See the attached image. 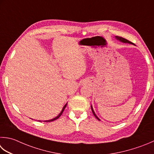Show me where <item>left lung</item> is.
I'll return each instance as SVG.
<instances>
[{
	"label": "left lung",
	"instance_id": "1",
	"mask_svg": "<svg viewBox=\"0 0 154 154\" xmlns=\"http://www.w3.org/2000/svg\"><path fill=\"white\" fill-rule=\"evenodd\" d=\"M116 38L118 39V40H119L120 41L123 42V43H130V44H131V43H132L131 42H130V41H129L127 40V39H125V38H123V37H116ZM91 110H92V112H93V115H94V116L96 117V118H97L98 120H100V119H99L98 118V117H97V116L95 115V112H94V111H93V107H92V106H91Z\"/></svg>",
	"mask_w": 154,
	"mask_h": 154
}]
</instances>
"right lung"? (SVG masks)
Listing matches in <instances>:
<instances>
[{
	"mask_svg": "<svg viewBox=\"0 0 154 154\" xmlns=\"http://www.w3.org/2000/svg\"><path fill=\"white\" fill-rule=\"evenodd\" d=\"M67 103H66V105H65V106L63 107V109H62V111H61V112L59 113V115L58 116H57L55 118H54V119H51V120H47V121H45V122H53V121H55V120H56V119H57L59 118V117L61 116V115H62V113H63V111H64V109H65V108L66 107V106H67Z\"/></svg>",
	"mask_w": 154,
	"mask_h": 154,
	"instance_id": "1",
	"label": "right lung"
}]
</instances>
